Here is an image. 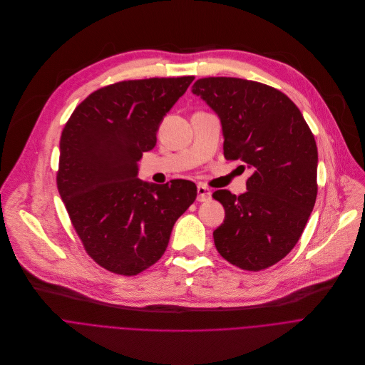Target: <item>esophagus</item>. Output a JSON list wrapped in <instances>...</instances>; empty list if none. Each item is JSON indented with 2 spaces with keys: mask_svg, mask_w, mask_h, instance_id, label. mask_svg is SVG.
<instances>
[{
  "mask_svg": "<svg viewBox=\"0 0 365 365\" xmlns=\"http://www.w3.org/2000/svg\"><path fill=\"white\" fill-rule=\"evenodd\" d=\"M197 192H198V195H197L198 201H208L211 198V191L205 185H202V184H200L197 187Z\"/></svg>",
  "mask_w": 365,
  "mask_h": 365,
  "instance_id": "esophagus-1",
  "label": "esophagus"
}]
</instances>
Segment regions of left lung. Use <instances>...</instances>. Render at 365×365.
Listing matches in <instances>:
<instances>
[{"instance_id":"left-lung-1","label":"left lung","mask_w":365,"mask_h":365,"mask_svg":"<svg viewBox=\"0 0 365 365\" xmlns=\"http://www.w3.org/2000/svg\"><path fill=\"white\" fill-rule=\"evenodd\" d=\"M191 92L220 119L225 157L253 171L246 192L212 194L226 210L212 233L215 249L240 269H266L295 247L315 205V138L298 106L267 85L204 78Z\"/></svg>"}]
</instances>
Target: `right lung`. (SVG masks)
I'll return each mask as SVG.
<instances>
[{"mask_svg": "<svg viewBox=\"0 0 365 365\" xmlns=\"http://www.w3.org/2000/svg\"><path fill=\"white\" fill-rule=\"evenodd\" d=\"M194 76L109 85L71 113L60 138L57 188L88 255L133 276L164 255L178 217L194 202L187 180L158 185L138 178L142 153Z\"/></svg>", "mask_w": 365, "mask_h": 365, "instance_id": "1", "label": "right lung"}]
</instances>
